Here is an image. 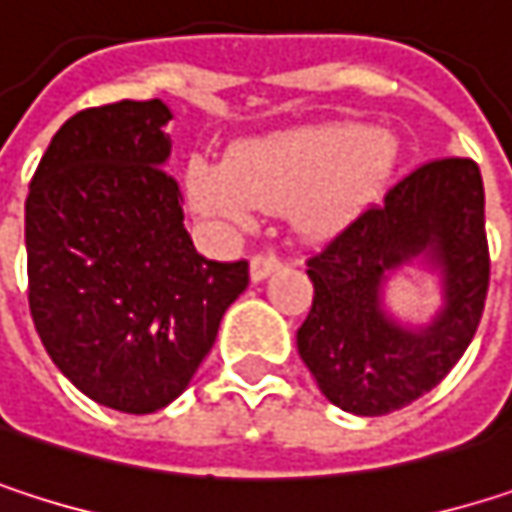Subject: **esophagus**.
<instances>
[{
  "label": "esophagus",
  "mask_w": 512,
  "mask_h": 512,
  "mask_svg": "<svg viewBox=\"0 0 512 512\" xmlns=\"http://www.w3.org/2000/svg\"><path fill=\"white\" fill-rule=\"evenodd\" d=\"M281 266V257L272 255V252H260V255L252 257V278L255 281H263L269 272H275Z\"/></svg>",
  "instance_id": "obj_1"
}]
</instances>
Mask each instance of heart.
I'll return each instance as SVG.
<instances>
[{"mask_svg": "<svg viewBox=\"0 0 512 512\" xmlns=\"http://www.w3.org/2000/svg\"><path fill=\"white\" fill-rule=\"evenodd\" d=\"M394 162L391 133L320 124L249 142L234 151L231 165L192 159L186 195L195 213L225 225H249L257 207H293L302 231L329 234L379 192Z\"/></svg>", "mask_w": 512, "mask_h": 512, "instance_id": "b5f03b06", "label": "heart"}]
</instances>
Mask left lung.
Masks as SVG:
<instances>
[{
  "label": "left lung",
  "mask_w": 512,
  "mask_h": 512,
  "mask_svg": "<svg viewBox=\"0 0 512 512\" xmlns=\"http://www.w3.org/2000/svg\"><path fill=\"white\" fill-rule=\"evenodd\" d=\"M427 256L443 272L446 305L424 330L381 311L384 272ZM314 302L296 332L320 391L353 415H388L433 391L468 350L486 305L489 246L474 159L442 156L403 174L308 257Z\"/></svg>",
  "instance_id": "8db88e82"
}]
</instances>
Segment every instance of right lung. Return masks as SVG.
I'll return each instance as SVG.
<instances>
[{"label": "right lung", "mask_w": 512, "mask_h": 512, "mask_svg": "<svg viewBox=\"0 0 512 512\" xmlns=\"http://www.w3.org/2000/svg\"><path fill=\"white\" fill-rule=\"evenodd\" d=\"M162 100H118L61 124L29 183V308L55 367L91 400L148 415L183 394L249 260L195 252Z\"/></svg>", "instance_id": "obj_1"}]
</instances>
